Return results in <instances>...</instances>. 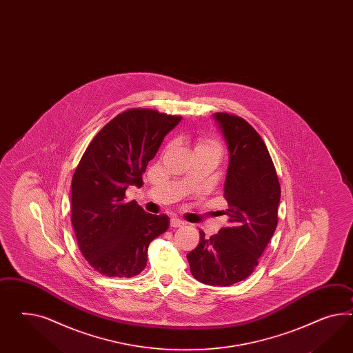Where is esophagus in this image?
<instances>
[{"label": "esophagus", "mask_w": 353, "mask_h": 353, "mask_svg": "<svg viewBox=\"0 0 353 353\" xmlns=\"http://www.w3.org/2000/svg\"><path fill=\"white\" fill-rule=\"evenodd\" d=\"M185 222L179 219H171V228H182Z\"/></svg>", "instance_id": "1"}]
</instances>
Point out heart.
I'll use <instances>...</instances> for the list:
<instances>
[{
	"mask_svg": "<svg viewBox=\"0 0 353 353\" xmlns=\"http://www.w3.org/2000/svg\"><path fill=\"white\" fill-rule=\"evenodd\" d=\"M195 152H203V150H213V152H221V146L217 141L210 139H199L195 143Z\"/></svg>",
	"mask_w": 353,
	"mask_h": 353,
	"instance_id": "obj_1",
	"label": "heart"
}]
</instances>
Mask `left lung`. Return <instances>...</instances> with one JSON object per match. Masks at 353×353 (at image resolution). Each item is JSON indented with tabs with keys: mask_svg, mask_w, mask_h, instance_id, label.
Returning a JSON list of instances; mask_svg holds the SVG:
<instances>
[{
	"mask_svg": "<svg viewBox=\"0 0 353 353\" xmlns=\"http://www.w3.org/2000/svg\"><path fill=\"white\" fill-rule=\"evenodd\" d=\"M229 150L225 199L228 226L205 238L186 257L203 284L229 286L254 271L277 226L280 183L266 145L243 118L213 114Z\"/></svg>",
	"mask_w": 353,
	"mask_h": 353,
	"instance_id": "1",
	"label": "left lung"
}]
</instances>
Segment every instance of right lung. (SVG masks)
<instances>
[{
    "label": "right lung",
    "mask_w": 353,
    "mask_h": 353,
    "mask_svg": "<svg viewBox=\"0 0 353 353\" xmlns=\"http://www.w3.org/2000/svg\"><path fill=\"white\" fill-rule=\"evenodd\" d=\"M182 117L152 109H128L100 130L87 146L72 179V225L90 266L109 277L139 275L148 247L170 228L165 214H150L125 201L165 134Z\"/></svg>",
    "instance_id": "obj_1"
}]
</instances>
